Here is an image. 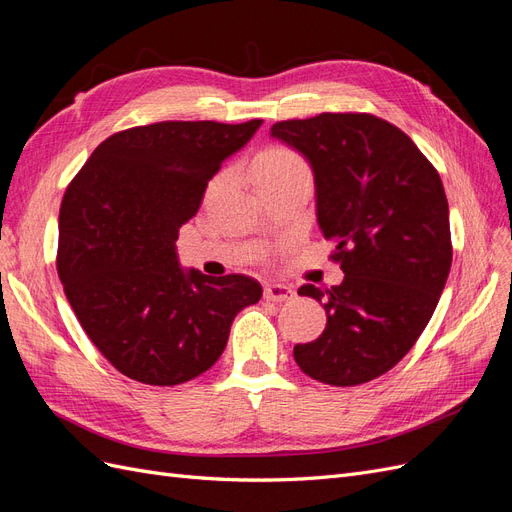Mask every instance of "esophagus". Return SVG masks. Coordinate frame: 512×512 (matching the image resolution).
I'll list each match as a JSON object with an SVG mask.
<instances>
[{
    "label": "esophagus",
    "instance_id": "obj_1",
    "mask_svg": "<svg viewBox=\"0 0 512 512\" xmlns=\"http://www.w3.org/2000/svg\"><path fill=\"white\" fill-rule=\"evenodd\" d=\"M294 297H297V292L284 284H267L265 288V299L273 303H286V301H292Z\"/></svg>",
    "mask_w": 512,
    "mask_h": 512
}]
</instances>
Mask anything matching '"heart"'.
I'll return each mask as SVG.
<instances>
[{"mask_svg":"<svg viewBox=\"0 0 512 512\" xmlns=\"http://www.w3.org/2000/svg\"><path fill=\"white\" fill-rule=\"evenodd\" d=\"M254 175L258 183L265 181H280V179H292V177H312L309 166L299 151L290 147L277 145L269 147L260 153L254 164ZM224 173L215 177L209 183V194L218 190V185L224 181Z\"/></svg>","mask_w":512,"mask_h":512,"instance_id":"heart-1","label":"heart"}]
</instances>
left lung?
<instances>
[{
    "mask_svg": "<svg viewBox=\"0 0 512 512\" xmlns=\"http://www.w3.org/2000/svg\"><path fill=\"white\" fill-rule=\"evenodd\" d=\"M271 136L312 164L322 235L344 282L305 284L327 327L294 346L303 374L356 386L393 369L433 316L453 262L448 200L438 170L412 138L369 113L277 121Z\"/></svg>",
    "mask_w": 512,
    "mask_h": 512,
    "instance_id": "8db88e82",
    "label": "left lung"
}]
</instances>
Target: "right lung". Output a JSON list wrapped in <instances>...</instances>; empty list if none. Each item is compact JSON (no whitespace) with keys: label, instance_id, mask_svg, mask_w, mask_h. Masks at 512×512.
<instances>
[{"label":"right lung","instance_id":"right-lung-1","mask_svg":"<svg viewBox=\"0 0 512 512\" xmlns=\"http://www.w3.org/2000/svg\"><path fill=\"white\" fill-rule=\"evenodd\" d=\"M262 119L160 121L102 141L59 207L57 273L81 327L123 376L183 384L226 348L230 324L262 297L247 275L183 271L175 241L209 179Z\"/></svg>","mask_w":512,"mask_h":512}]
</instances>
